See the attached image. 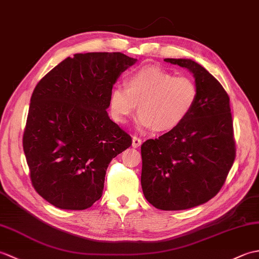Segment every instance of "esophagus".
I'll return each mask as SVG.
<instances>
[{
	"label": "esophagus",
	"mask_w": 259,
	"mask_h": 259,
	"mask_svg": "<svg viewBox=\"0 0 259 259\" xmlns=\"http://www.w3.org/2000/svg\"><path fill=\"white\" fill-rule=\"evenodd\" d=\"M141 144H142V140L139 138V137H137V136H134V137H133V147H134V148L140 147Z\"/></svg>",
	"instance_id": "esophagus-1"
}]
</instances>
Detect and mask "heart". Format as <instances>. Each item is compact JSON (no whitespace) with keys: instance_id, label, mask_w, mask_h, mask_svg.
<instances>
[{"instance_id":"obj_1","label":"heart","mask_w":259,"mask_h":259,"mask_svg":"<svg viewBox=\"0 0 259 259\" xmlns=\"http://www.w3.org/2000/svg\"><path fill=\"white\" fill-rule=\"evenodd\" d=\"M198 99L196 82L187 75H175L157 65L134 71L124 84H115L109 98L112 118L125 123L138 103L139 129L168 131L187 118Z\"/></svg>"}]
</instances>
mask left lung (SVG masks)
Returning <instances> with one entry per match:
<instances>
[{
  "mask_svg": "<svg viewBox=\"0 0 259 259\" xmlns=\"http://www.w3.org/2000/svg\"><path fill=\"white\" fill-rule=\"evenodd\" d=\"M195 76L198 99L187 118L158 139L141 146V187L161 210L202 205L222 189L236 147L229 97L216 78L190 59H164Z\"/></svg>",
  "mask_w": 259,
  "mask_h": 259,
  "instance_id": "obj_1",
  "label": "left lung"
}]
</instances>
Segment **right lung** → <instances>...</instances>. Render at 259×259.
<instances>
[{"instance_id":"1","label":"right lung","mask_w":259,"mask_h":259,"mask_svg":"<svg viewBox=\"0 0 259 259\" xmlns=\"http://www.w3.org/2000/svg\"><path fill=\"white\" fill-rule=\"evenodd\" d=\"M136 62L120 52L76 53L36 84L23 150L32 186L51 205L83 210L101 198L110 161L131 146L108 115L110 92Z\"/></svg>"}]
</instances>
